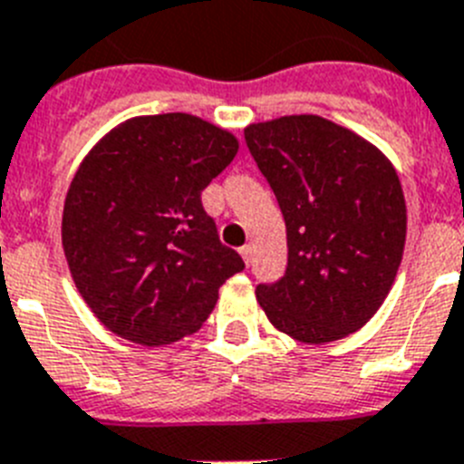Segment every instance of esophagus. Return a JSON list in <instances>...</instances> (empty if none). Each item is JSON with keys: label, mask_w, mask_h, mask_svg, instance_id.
I'll return each instance as SVG.
<instances>
[{"label": "esophagus", "mask_w": 464, "mask_h": 464, "mask_svg": "<svg viewBox=\"0 0 464 464\" xmlns=\"http://www.w3.org/2000/svg\"><path fill=\"white\" fill-rule=\"evenodd\" d=\"M239 253H241V257H244V262H246V265H251V260H253V246H251V244L241 246V248H239Z\"/></svg>", "instance_id": "1"}]
</instances>
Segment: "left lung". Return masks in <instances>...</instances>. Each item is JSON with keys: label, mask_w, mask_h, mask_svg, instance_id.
I'll list each match as a JSON object with an SVG mask.
<instances>
[{"label": "left lung", "mask_w": 464, "mask_h": 464, "mask_svg": "<svg viewBox=\"0 0 464 464\" xmlns=\"http://www.w3.org/2000/svg\"><path fill=\"white\" fill-rule=\"evenodd\" d=\"M288 232V267L257 302L304 343L358 332L392 288L407 241V204L391 160L321 116H283L244 130Z\"/></svg>", "instance_id": "8db88e82"}]
</instances>
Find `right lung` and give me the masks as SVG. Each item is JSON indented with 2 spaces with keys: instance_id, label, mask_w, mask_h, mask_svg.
I'll use <instances>...</instances> for the list:
<instances>
[{
  "instance_id": "add662e5",
  "label": "right lung",
  "mask_w": 464,
  "mask_h": 464,
  "mask_svg": "<svg viewBox=\"0 0 464 464\" xmlns=\"http://www.w3.org/2000/svg\"><path fill=\"white\" fill-rule=\"evenodd\" d=\"M237 150L223 127L162 113L121 122L85 155L64 199L63 248L81 297L118 337H188L244 269L202 207Z\"/></svg>"
}]
</instances>
